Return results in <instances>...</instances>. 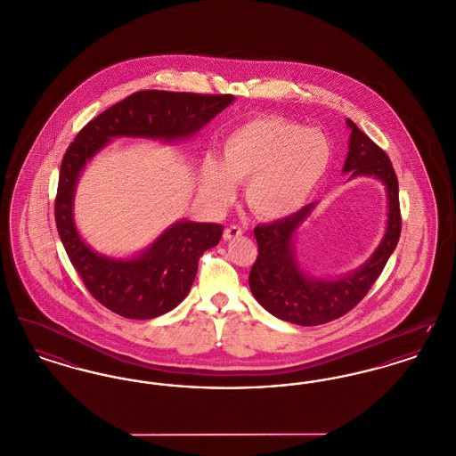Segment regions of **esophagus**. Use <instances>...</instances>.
I'll return each mask as SVG.
<instances>
[{
    "mask_svg": "<svg viewBox=\"0 0 456 456\" xmlns=\"http://www.w3.org/2000/svg\"><path fill=\"white\" fill-rule=\"evenodd\" d=\"M239 236H242V229L238 225H231L224 231V240H231V239H236Z\"/></svg>",
    "mask_w": 456,
    "mask_h": 456,
    "instance_id": "1",
    "label": "esophagus"
}]
</instances>
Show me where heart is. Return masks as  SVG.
Masks as SVG:
<instances>
[{"label": "heart", "mask_w": 456, "mask_h": 456, "mask_svg": "<svg viewBox=\"0 0 456 456\" xmlns=\"http://www.w3.org/2000/svg\"><path fill=\"white\" fill-rule=\"evenodd\" d=\"M333 147L323 131L283 118H255L229 131L220 160L205 157L201 188L218 203L246 184L249 210L263 220L297 214L325 179Z\"/></svg>", "instance_id": "obj_1"}]
</instances>
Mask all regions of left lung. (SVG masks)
I'll use <instances>...</instances> for the list:
<instances>
[{
  "mask_svg": "<svg viewBox=\"0 0 456 456\" xmlns=\"http://www.w3.org/2000/svg\"><path fill=\"white\" fill-rule=\"evenodd\" d=\"M347 126L350 138L342 171L348 173V179L364 175L383 183L388 200L385 236L359 268L335 279H323L304 272L296 251L299 229L318 203L305 205L290 217L255 227L258 258L249 273V289L270 314L294 325H323L355 307L381 275L400 239L398 181L390 159L350 119Z\"/></svg>",
  "mask_w": 456,
  "mask_h": 456,
  "instance_id": "8db88e82",
  "label": "left lung"
}]
</instances>
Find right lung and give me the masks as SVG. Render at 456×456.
Listing matches in <instances>:
<instances>
[{
    "label": "right lung",
    "mask_w": 456,
    "mask_h": 456,
    "mask_svg": "<svg viewBox=\"0 0 456 456\" xmlns=\"http://www.w3.org/2000/svg\"><path fill=\"white\" fill-rule=\"evenodd\" d=\"M234 101V95L142 90L94 118L68 147L54 205L58 234L88 292L112 313L151 320L174 309L193 285L200 256L217 246L224 227L183 218L131 256L97 253L75 224V191L84 169L114 138L186 142Z\"/></svg>",
    "instance_id": "1"
}]
</instances>
